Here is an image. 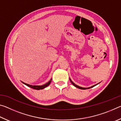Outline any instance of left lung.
<instances>
[{"mask_svg": "<svg viewBox=\"0 0 121 121\" xmlns=\"http://www.w3.org/2000/svg\"><path fill=\"white\" fill-rule=\"evenodd\" d=\"M70 82H71V83L73 84V86H75V87H77V88H78V89H82V90H85V89H90V88L93 87L95 86V85H98V84H95V85H93V86H92L90 87H87V88H84V87H82L79 86H78V85H76L75 83H73V82L71 81V79H70Z\"/></svg>", "mask_w": 121, "mask_h": 121, "instance_id": "left-lung-1", "label": "left lung"}]
</instances>
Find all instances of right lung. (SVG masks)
Returning a JSON list of instances; mask_svg holds the SVG:
<instances>
[{"mask_svg":"<svg viewBox=\"0 0 121 121\" xmlns=\"http://www.w3.org/2000/svg\"><path fill=\"white\" fill-rule=\"evenodd\" d=\"M51 81H52V78L51 79V80L49 81L48 82L46 83L45 84L43 85H30V84H28L24 83V82H22L24 84L26 85V86H29V87H30L31 88H32V89H34L39 90L43 89H44V88H45L46 87L48 86L50 84V83L51 82Z\"/></svg>","mask_w":121,"mask_h":121,"instance_id":"obj_1","label":"right lung"}]
</instances>
